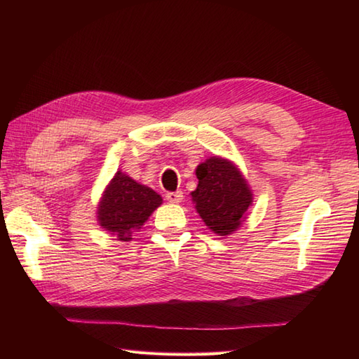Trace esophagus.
Here are the masks:
<instances>
[{
  "label": "esophagus",
  "mask_w": 359,
  "mask_h": 359,
  "mask_svg": "<svg viewBox=\"0 0 359 359\" xmlns=\"http://www.w3.org/2000/svg\"><path fill=\"white\" fill-rule=\"evenodd\" d=\"M184 199V193L182 191H171V193H166V201L171 202V203H179Z\"/></svg>",
  "instance_id": "obj_1"
}]
</instances>
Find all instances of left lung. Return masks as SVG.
Returning a JSON list of instances; mask_svg holds the SVG:
<instances>
[{
	"mask_svg": "<svg viewBox=\"0 0 359 359\" xmlns=\"http://www.w3.org/2000/svg\"><path fill=\"white\" fill-rule=\"evenodd\" d=\"M199 179L191 193L199 216L212 233L228 236L245 219L253 194L239 168L222 157H210L196 168Z\"/></svg>",
	"mask_w": 359,
	"mask_h": 359,
	"instance_id": "obj_1",
	"label": "left lung"
}]
</instances>
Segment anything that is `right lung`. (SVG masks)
Instances as JSON below:
<instances>
[{"label":"right lung","instance_id":"right-lung-1","mask_svg":"<svg viewBox=\"0 0 359 359\" xmlns=\"http://www.w3.org/2000/svg\"><path fill=\"white\" fill-rule=\"evenodd\" d=\"M160 205L162 197L154 189L117 171L98 202L97 220L117 241L128 242Z\"/></svg>","mask_w":359,"mask_h":359}]
</instances>
